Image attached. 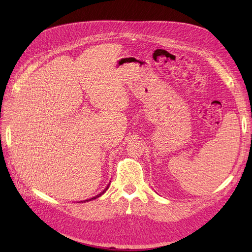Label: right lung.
Segmentation results:
<instances>
[{"label":"right lung","instance_id":"right-lung-1","mask_svg":"<svg viewBox=\"0 0 252 252\" xmlns=\"http://www.w3.org/2000/svg\"><path fill=\"white\" fill-rule=\"evenodd\" d=\"M109 185H110V184H108V185H107V187H106V188H105V189H104V190H103V191H102V192H101V193H98V194H96V195H95V196H94V197H93V199H90V200H85V201H84V203H85V202H86V201H87V202H88V201H91V200H94V199H97V197H98V196H101V195H102V194H104V193H105V191H106V190H107V189H108V187H109Z\"/></svg>","mask_w":252,"mask_h":252}]
</instances>
